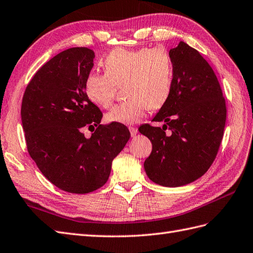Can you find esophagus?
I'll return each instance as SVG.
<instances>
[{"instance_id":"esophagus-1","label":"esophagus","mask_w":253,"mask_h":253,"mask_svg":"<svg viewBox=\"0 0 253 253\" xmlns=\"http://www.w3.org/2000/svg\"><path fill=\"white\" fill-rule=\"evenodd\" d=\"M129 131H130L131 137H135V135H137V133H138V128L129 127Z\"/></svg>"}]
</instances>
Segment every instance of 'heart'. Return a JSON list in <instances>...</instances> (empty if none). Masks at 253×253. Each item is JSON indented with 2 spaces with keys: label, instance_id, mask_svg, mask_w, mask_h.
<instances>
[{
  "label": "heart",
  "instance_id": "heart-1",
  "mask_svg": "<svg viewBox=\"0 0 253 253\" xmlns=\"http://www.w3.org/2000/svg\"><path fill=\"white\" fill-rule=\"evenodd\" d=\"M105 73H90L84 81L89 101L101 108L112 106L116 86L123 84L127 100L106 115L109 123L137 124L150 109L157 110L169 99L173 65L170 54L161 47L153 49L115 48L102 61Z\"/></svg>",
  "mask_w": 253,
  "mask_h": 253
}]
</instances>
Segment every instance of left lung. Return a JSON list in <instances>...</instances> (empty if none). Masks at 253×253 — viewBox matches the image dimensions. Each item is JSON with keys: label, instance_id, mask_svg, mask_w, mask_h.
<instances>
[{"label": "left lung", "instance_id": "1", "mask_svg": "<svg viewBox=\"0 0 253 253\" xmlns=\"http://www.w3.org/2000/svg\"><path fill=\"white\" fill-rule=\"evenodd\" d=\"M173 65L169 99L153 122L139 131L153 150L144 161L148 178L165 187L184 186L201 177L215 160L222 141L226 108L219 81L211 65L196 49L180 42L170 50ZM169 127L170 134H166Z\"/></svg>", "mask_w": 253, "mask_h": 253}]
</instances>
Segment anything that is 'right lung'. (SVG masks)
<instances>
[{
	"label": "right lung",
	"mask_w": 253,
	"mask_h": 253,
	"mask_svg": "<svg viewBox=\"0 0 253 253\" xmlns=\"http://www.w3.org/2000/svg\"><path fill=\"white\" fill-rule=\"evenodd\" d=\"M94 57L85 47L56 54L38 69L22 98L30 156L44 177L70 193H88L105 185L113 159L130 138L125 125H101V111L85 95L84 81ZM87 126L96 127L89 138L82 132Z\"/></svg>",
	"instance_id": "right-lung-1"
}]
</instances>
